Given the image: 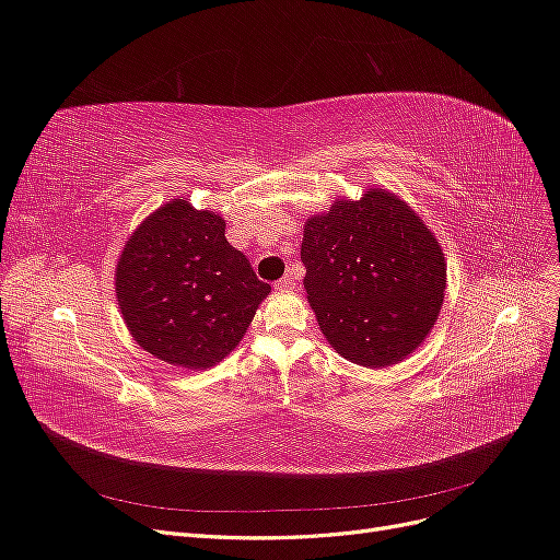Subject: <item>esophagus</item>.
<instances>
[{"label": "esophagus", "instance_id": "esophagus-1", "mask_svg": "<svg viewBox=\"0 0 560 560\" xmlns=\"http://www.w3.org/2000/svg\"><path fill=\"white\" fill-rule=\"evenodd\" d=\"M292 287H294V278H292L290 273H287L284 278H280V280L276 282V290H292Z\"/></svg>", "mask_w": 560, "mask_h": 560}]
</instances>
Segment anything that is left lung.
Segmentation results:
<instances>
[{"label": "left lung", "mask_w": 560, "mask_h": 560, "mask_svg": "<svg viewBox=\"0 0 560 560\" xmlns=\"http://www.w3.org/2000/svg\"><path fill=\"white\" fill-rule=\"evenodd\" d=\"M303 287L338 354L387 366L416 350L442 311L446 261L416 212L387 191L338 200L306 222Z\"/></svg>", "instance_id": "8db88e82"}]
</instances>
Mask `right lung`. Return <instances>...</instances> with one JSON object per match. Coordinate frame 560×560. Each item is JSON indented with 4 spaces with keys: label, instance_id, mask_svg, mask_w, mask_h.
I'll return each instance as SVG.
<instances>
[{
    "label": "right lung",
    "instance_id": "obj_1",
    "mask_svg": "<svg viewBox=\"0 0 560 560\" xmlns=\"http://www.w3.org/2000/svg\"><path fill=\"white\" fill-rule=\"evenodd\" d=\"M268 292L226 241L224 219L179 198L130 235L116 266V299L135 341L184 369L226 358Z\"/></svg>",
    "mask_w": 560,
    "mask_h": 560
}]
</instances>
